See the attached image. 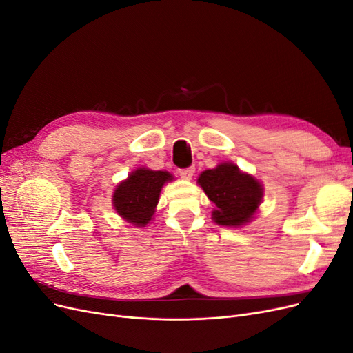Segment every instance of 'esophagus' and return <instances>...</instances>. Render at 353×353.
Instances as JSON below:
<instances>
[{"mask_svg": "<svg viewBox=\"0 0 353 353\" xmlns=\"http://www.w3.org/2000/svg\"><path fill=\"white\" fill-rule=\"evenodd\" d=\"M194 168H187V169H179V176L183 179H191L194 175Z\"/></svg>", "mask_w": 353, "mask_h": 353, "instance_id": "1", "label": "esophagus"}]
</instances>
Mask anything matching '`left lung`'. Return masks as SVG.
<instances>
[{
  "instance_id": "left-lung-1",
  "label": "left lung",
  "mask_w": 353,
  "mask_h": 353,
  "mask_svg": "<svg viewBox=\"0 0 353 353\" xmlns=\"http://www.w3.org/2000/svg\"><path fill=\"white\" fill-rule=\"evenodd\" d=\"M197 184L215 205L213 222L222 227L240 228L252 222L263 201L261 181L231 162L203 170Z\"/></svg>"
}]
</instances>
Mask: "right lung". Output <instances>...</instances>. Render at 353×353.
Wrapping results in <instances>:
<instances>
[{
  "mask_svg": "<svg viewBox=\"0 0 353 353\" xmlns=\"http://www.w3.org/2000/svg\"><path fill=\"white\" fill-rule=\"evenodd\" d=\"M174 175L166 170H152L148 168H137L126 179L116 185L112 203L123 221L135 227H145L153 221L160 191Z\"/></svg>",
  "mask_w": 353,
  "mask_h": 353,
  "instance_id": "obj_1",
  "label": "right lung"
}]
</instances>
